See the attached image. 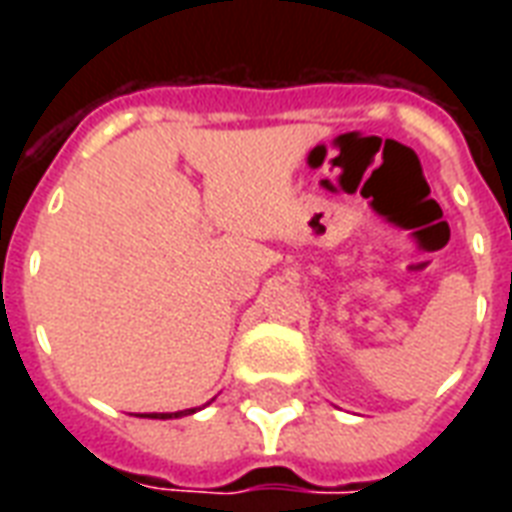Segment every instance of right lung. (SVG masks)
Returning a JSON list of instances; mask_svg holds the SVG:
<instances>
[{
  "label": "right lung",
  "instance_id": "1",
  "mask_svg": "<svg viewBox=\"0 0 512 512\" xmlns=\"http://www.w3.org/2000/svg\"><path fill=\"white\" fill-rule=\"evenodd\" d=\"M196 409H183V412H151V414H140V417H148V420H175V417H185V414H193Z\"/></svg>",
  "mask_w": 512,
  "mask_h": 512
}]
</instances>
